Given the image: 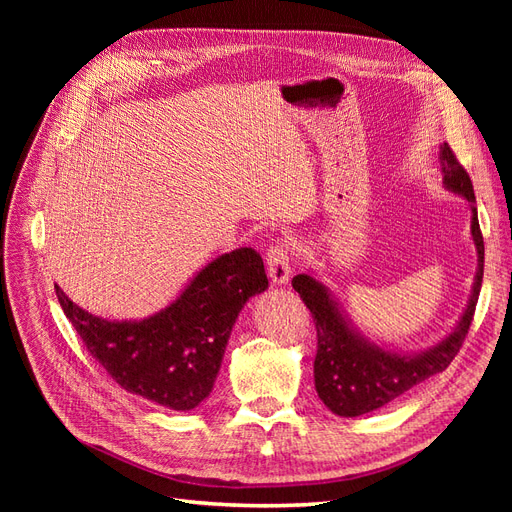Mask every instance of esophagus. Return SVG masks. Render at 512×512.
Returning <instances> with one entry per match:
<instances>
[{
    "label": "esophagus",
    "instance_id": "34e87169",
    "mask_svg": "<svg viewBox=\"0 0 512 512\" xmlns=\"http://www.w3.org/2000/svg\"><path fill=\"white\" fill-rule=\"evenodd\" d=\"M267 269L269 277L275 286H286L290 282V256L284 243H275L267 254Z\"/></svg>",
    "mask_w": 512,
    "mask_h": 512
}]
</instances>
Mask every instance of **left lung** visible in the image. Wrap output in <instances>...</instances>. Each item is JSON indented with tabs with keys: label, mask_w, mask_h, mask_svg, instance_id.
Listing matches in <instances>:
<instances>
[{
	"label": "left lung",
	"mask_w": 512,
	"mask_h": 512,
	"mask_svg": "<svg viewBox=\"0 0 512 512\" xmlns=\"http://www.w3.org/2000/svg\"><path fill=\"white\" fill-rule=\"evenodd\" d=\"M440 173L444 190L461 196L472 211L470 235L478 265L466 309L451 333H446L438 344L418 352H401L378 344L350 320L342 303L314 269L292 277V288L312 312L318 331L314 361L316 393L322 404L337 416L352 418L374 412L408 393L416 384L440 374L451 365L468 335L480 284H483L485 245L478 226L472 181L446 143L440 145Z\"/></svg>",
	"instance_id": "obj_1"
}]
</instances>
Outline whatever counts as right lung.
<instances>
[{
	"label": "right lung",
	"mask_w": 512,
	"mask_h": 512,
	"mask_svg": "<svg viewBox=\"0 0 512 512\" xmlns=\"http://www.w3.org/2000/svg\"><path fill=\"white\" fill-rule=\"evenodd\" d=\"M267 288L265 265L252 247L207 260L173 301L141 320L91 314L55 284L66 318L113 380L177 412L209 397L243 305Z\"/></svg>",
	"instance_id": "obj_1"
}]
</instances>
